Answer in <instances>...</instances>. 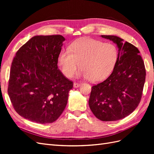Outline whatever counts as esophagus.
<instances>
[{
    "instance_id": "esophagus-1",
    "label": "esophagus",
    "mask_w": 154,
    "mask_h": 154,
    "mask_svg": "<svg viewBox=\"0 0 154 154\" xmlns=\"http://www.w3.org/2000/svg\"><path fill=\"white\" fill-rule=\"evenodd\" d=\"M80 83L74 82V84H73V86H74V87H75V88H76V87H80Z\"/></svg>"
}]
</instances>
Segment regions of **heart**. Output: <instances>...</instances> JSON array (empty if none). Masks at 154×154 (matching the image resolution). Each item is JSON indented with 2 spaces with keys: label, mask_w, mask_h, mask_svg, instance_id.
I'll return each instance as SVG.
<instances>
[{
  "label": "heart",
  "mask_w": 154,
  "mask_h": 154,
  "mask_svg": "<svg viewBox=\"0 0 154 154\" xmlns=\"http://www.w3.org/2000/svg\"><path fill=\"white\" fill-rule=\"evenodd\" d=\"M118 58V50L114 44L85 38L74 42L70 48L62 51L58 62L66 77H72L80 63L78 75L97 82L110 75Z\"/></svg>",
  "instance_id": "1"
}]
</instances>
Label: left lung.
<instances>
[{"instance_id":"1","label":"left lung","mask_w":154,"mask_h":154,"mask_svg":"<svg viewBox=\"0 0 154 154\" xmlns=\"http://www.w3.org/2000/svg\"><path fill=\"white\" fill-rule=\"evenodd\" d=\"M117 44L118 58L105 80L92 87L88 105L103 122L122 119L137 108L141 99L146 70L139 51L114 35H101Z\"/></svg>"}]
</instances>
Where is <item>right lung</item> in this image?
I'll use <instances>...</instances> for the list:
<instances>
[{
    "instance_id": "obj_1",
    "label": "right lung",
    "mask_w": 154,
    "mask_h": 154,
    "mask_svg": "<svg viewBox=\"0 0 154 154\" xmlns=\"http://www.w3.org/2000/svg\"><path fill=\"white\" fill-rule=\"evenodd\" d=\"M64 37L35 36L18 50L8 92L14 109L31 122H55L67 105L73 83L58 69Z\"/></svg>"
}]
</instances>
